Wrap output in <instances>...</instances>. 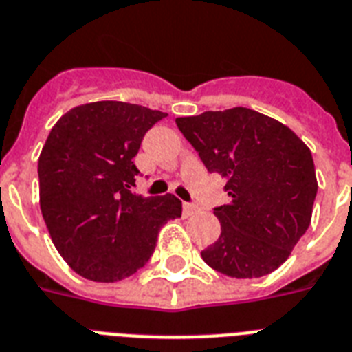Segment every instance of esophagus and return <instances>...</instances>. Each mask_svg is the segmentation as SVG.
Returning a JSON list of instances; mask_svg holds the SVG:
<instances>
[{"mask_svg":"<svg viewBox=\"0 0 352 352\" xmlns=\"http://www.w3.org/2000/svg\"><path fill=\"white\" fill-rule=\"evenodd\" d=\"M197 211H199V208H197L195 204H184V206H182V213H184V217L195 215Z\"/></svg>","mask_w":352,"mask_h":352,"instance_id":"obj_1","label":"esophagus"}]
</instances>
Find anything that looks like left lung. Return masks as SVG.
<instances>
[{"mask_svg":"<svg viewBox=\"0 0 352 352\" xmlns=\"http://www.w3.org/2000/svg\"><path fill=\"white\" fill-rule=\"evenodd\" d=\"M208 171L226 179L230 204L215 208L221 236L201 255L222 275L258 278L285 260L311 224L318 182L295 131L250 108L177 117Z\"/></svg>","mask_w":352,"mask_h":352,"instance_id":"obj_1","label":"left lung"}]
</instances>
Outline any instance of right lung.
I'll use <instances>...</instances> for the list:
<instances>
[{
	"label": "right lung",
	"instance_id": "add662e5",
	"mask_svg": "<svg viewBox=\"0 0 352 352\" xmlns=\"http://www.w3.org/2000/svg\"><path fill=\"white\" fill-rule=\"evenodd\" d=\"M164 117L97 101L72 108L50 130L37 162L39 204L54 245L77 275L94 282L133 275L150 260L162 226L181 217L175 195L130 190L142 137Z\"/></svg>",
	"mask_w": 352,
	"mask_h": 352
}]
</instances>
